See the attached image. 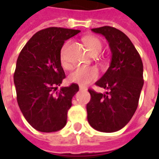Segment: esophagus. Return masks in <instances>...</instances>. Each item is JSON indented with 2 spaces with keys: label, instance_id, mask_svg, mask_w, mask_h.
<instances>
[{
  "label": "esophagus",
  "instance_id": "1",
  "mask_svg": "<svg viewBox=\"0 0 159 159\" xmlns=\"http://www.w3.org/2000/svg\"><path fill=\"white\" fill-rule=\"evenodd\" d=\"M80 90H83V91H87V87H85V86H82V85H79Z\"/></svg>",
  "mask_w": 159,
  "mask_h": 159
}]
</instances>
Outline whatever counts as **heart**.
Segmentation results:
<instances>
[{"label":"heart","instance_id":"obj_1","mask_svg":"<svg viewBox=\"0 0 159 159\" xmlns=\"http://www.w3.org/2000/svg\"><path fill=\"white\" fill-rule=\"evenodd\" d=\"M84 43L87 45L90 53L100 52L102 50V44L99 39L96 37H86L84 39ZM67 43L62 47L61 53H60V61L63 67H67V59L66 56ZM99 72L97 67H91V66H78L72 71L69 75V80L72 82L78 83L80 85L85 86L95 81L98 77Z\"/></svg>","mask_w":159,"mask_h":159}]
</instances>
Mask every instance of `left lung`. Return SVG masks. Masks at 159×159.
Here are the masks:
<instances>
[{
    "label": "left lung",
    "mask_w": 159,
    "mask_h": 159,
    "mask_svg": "<svg viewBox=\"0 0 159 159\" xmlns=\"http://www.w3.org/2000/svg\"><path fill=\"white\" fill-rule=\"evenodd\" d=\"M105 36L111 51L110 67L96 85L108 90L105 94L88 90L87 120L92 128L111 133L125 127L138 107L143 86L141 57L126 34L111 26L92 29Z\"/></svg>",
    "instance_id": "1"
}]
</instances>
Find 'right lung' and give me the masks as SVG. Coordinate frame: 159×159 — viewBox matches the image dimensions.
I'll list each match as a JSON object with an SVG mask.
<instances>
[{
    "mask_svg": "<svg viewBox=\"0 0 159 159\" xmlns=\"http://www.w3.org/2000/svg\"><path fill=\"white\" fill-rule=\"evenodd\" d=\"M77 30L49 27L34 34L21 50L14 73L17 102L28 123L40 132H55L66 125L77 84L57 87L64 79L60 53Z\"/></svg>",
    "mask_w": 159,
    "mask_h": 159,
    "instance_id": "add662e5",
    "label": "right lung"
}]
</instances>
